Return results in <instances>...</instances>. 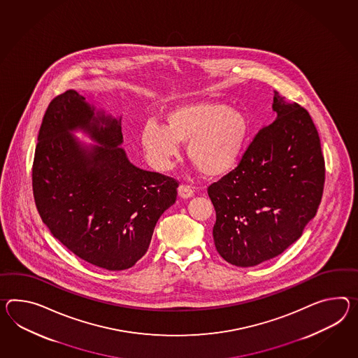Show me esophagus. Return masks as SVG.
Masks as SVG:
<instances>
[{
    "label": "esophagus",
    "mask_w": 358,
    "mask_h": 358,
    "mask_svg": "<svg viewBox=\"0 0 358 358\" xmlns=\"http://www.w3.org/2000/svg\"><path fill=\"white\" fill-rule=\"evenodd\" d=\"M178 195L183 198V199H187V198H192V195H194V190H192V187H189L187 185H180Z\"/></svg>",
    "instance_id": "obj_1"
}]
</instances>
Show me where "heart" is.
<instances>
[{"label":"heart","mask_w":358,"mask_h":358,"mask_svg":"<svg viewBox=\"0 0 358 358\" xmlns=\"http://www.w3.org/2000/svg\"><path fill=\"white\" fill-rule=\"evenodd\" d=\"M164 122L162 127L148 122L141 133L148 163L166 171L178 157V145H187L189 160L210 178L236 168L250 128L243 113L213 101L176 106L166 113Z\"/></svg>","instance_id":"heart-1"}]
</instances>
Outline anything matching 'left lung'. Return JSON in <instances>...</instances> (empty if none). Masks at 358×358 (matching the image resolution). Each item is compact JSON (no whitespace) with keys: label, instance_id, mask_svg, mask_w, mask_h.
<instances>
[{"label":"left lung","instance_id":"obj_1","mask_svg":"<svg viewBox=\"0 0 358 358\" xmlns=\"http://www.w3.org/2000/svg\"><path fill=\"white\" fill-rule=\"evenodd\" d=\"M273 110L277 119L255 136L236 169L208 187L216 250L242 268L296 242L322 199L324 159L310 115L278 92Z\"/></svg>","mask_w":358,"mask_h":358}]
</instances>
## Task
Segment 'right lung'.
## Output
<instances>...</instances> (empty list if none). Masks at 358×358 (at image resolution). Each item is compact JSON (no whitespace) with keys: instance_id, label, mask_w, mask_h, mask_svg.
Returning a JSON list of instances; mask_svg holds the SVG:
<instances>
[{"instance_id":"right-lung-1","label":"right lung","mask_w":358,"mask_h":358,"mask_svg":"<svg viewBox=\"0 0 358 358\" xmlns=\"http://www.w3.org/2000/svg\"><path fill=\"white\" fill-rule=\"evenodd\" d=\"M73 130L100 145L81 144ZM37 141L34 198L52 236L98 268H131L175 204L178 182L133 166L120 148L122 119L96 111L72 89L48 106Z\"/></svg>"}]
</instances>
